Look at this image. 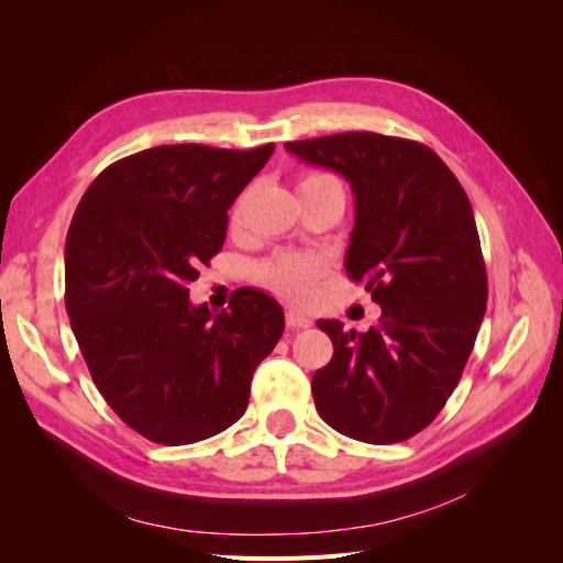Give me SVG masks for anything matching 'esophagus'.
Returning <instances> with one entry per match:
<instances>
[{
	"mask_svg": "<svg viewBox=\"0 0 563 563\" xmlns=\"http://www.w3.org/2000/svg\"><path fill=\"white\" fill-rule=\"evenodd\" d=\"M286 323L291 329H308V327H312V319L308 314L298 312V310H288L286 312Z\"/></svg>",
	"mask_w": 563,
	"mask_h": 563,
	"instance_id": "esophagus-1",
	"label": "esophagus"
}]
</instances>
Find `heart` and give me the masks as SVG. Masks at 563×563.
I'll return each mask as SVG.
<instances>
[{
    "mask_svg": "<svg viewBox=\"0 0 563 563\" xmlns=\"http://www.w3.org/2000/svg\"><path fill=\"white\" fill-rule=\"evenodd\" d=\"M333 180L335 178L329 174H305L298 180V192L314 190V187H321ZM232 223L234 225L240 223V207L234 209ZM255 275H258L261 284L269 288L272 294H277L284 300H291V302H305L314 294L319 277L327 275V263L312 253L279 251L275 255H269L267 261H263L258 269H255Z\"/></svg>",
    "mask_w": 563,
    "mask_h": 563,
    "instance_id": "1",
    "label": "heart"
}]
</instances>
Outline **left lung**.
<instances>
[{"label": "left lung", "instance_id": "left-lung-1", "mask_svg": "<svg viewBox=\"0 0 563 563\" xmlns=\"http://www.w3.org/2000/svg\"><path fill=\"white\" fill-rule=\"evenodd\" d=\"M284 147L350 183L345 269L383 308L366 333L317 321L333 340V360L312 376L317 413L366 444L404 441L444 408L486 312L470 199L437 152L416 141L352 131Z\"/></svg>", "mask_w": 563, "mask_h": 563}]
</instances>
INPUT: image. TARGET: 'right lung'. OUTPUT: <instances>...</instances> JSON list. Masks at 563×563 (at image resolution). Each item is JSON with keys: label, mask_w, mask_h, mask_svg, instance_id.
Here are the masks:
<instances>
[{"label": "right lung", "mask_w": 563, "mask_h": 563, "mask_svg": "<svg viewBox=\"0 0 563 563\" xmlns=\"http://www.w3.org/2000/svg\"><path fill=\"white\" fill-rule=\"evenodd\" d=\"M272 150L135 152L89 185L67 230L65 310L84 362L112 411L157 444H195L240 420L255 366L284 333L282 305L255 288L216 314L187 298Z\"/></svg>", "instance_id": "obj_1"}]
</instances>
